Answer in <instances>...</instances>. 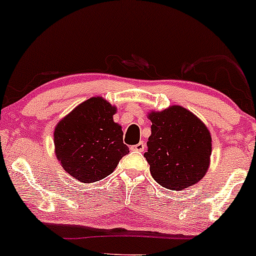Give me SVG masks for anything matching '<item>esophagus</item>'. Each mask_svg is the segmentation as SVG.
<instances>
[{"mask_svg": "<svg viewBox=\"0 0 256 256\" xmlns=\"http://www.w3.org/2000/svg\"><path fill=\"white\" fill-rule=\"evenodd\" d=\"M132 150H138V152H144V142H138L134 146H132Z\"/></svg>", "mask_w": 256, "mask_h": 256, "instance_id": "1", "label": "esophagus"}]
</instances>
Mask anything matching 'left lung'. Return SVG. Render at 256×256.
<instances>
[{"label":"left lung","instance_id":"left-lung-1","mask_svg":"<svg viewBox=\"0 0 256 256\" xmlns=\"http://www.w3.org/2000/svg\"><path fill=\"white\" fill-rule=\"evenodd\" d=\"M147 118L152 134L144 158L154 180L173 191L197 184L208 172L212 150L204 122L180 106L152 110Z\"/></svg>","mask_w":256,"mask_h":256}]
</instances>
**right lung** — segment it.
<instances>
[{"instance_id":"right-lung-1","label":"right lung","mask_w":256,"mask_h":256,"mask_svg":"<svg viewBox=\"0 0 256 256\" xmlns=\"http://www.w3.org/2000/svg\"><path fill=\"white\" fill-rule=\"evenodd\" d=\"M118 112L103 97L84 100L56 123L54 152L62 168L82 182L102 180L129 153L123 132L112 116Z\"/></svg>"}]
</instances>
